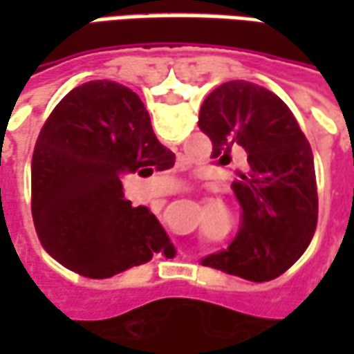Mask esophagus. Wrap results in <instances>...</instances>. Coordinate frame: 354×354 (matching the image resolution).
I'll return each instance as SVG.
<instances>
[{"mask_svg": "<svg viewBox=\"0 0 354 354\" xmlns=\"http://www.w3.org/2000/svg\"><path fill=\"white\" fill-rule=\"evenodd\" d=\"M172 193H176L174 189H169V192H165V195H172Z\"/></svg>", "mask_w": 354, "mask_h": 354, "instance_id": "34e87169", "label": "esophagus"}]
</instances>
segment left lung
I'll use <instances>...</instances> for the list:
<instances>
[{
	"mask_svg": "<svg viewBox=\"0 0 354 354\" xmlns=\"http://www.w3.org/2000/svg\"><path fill=\"white\" fill-rule=\"evenodd\" d=\"M199 129L212 140V157L246 153L233 192L243 223L227 250L201 263L254 282L271 281L299 260L317 230L315 161L305 134L284 102L250 81H227L208 94Z\"/></svg>",
	"mask_w": 354,
	"mask_h": 354,
	"instance_id": "8db88e82",
	"label": "left lung"
}]
</instances>
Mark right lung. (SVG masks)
Wrapping results in <instances>:
<instances>
[{
  "label": "right lung",
  "mask_w": 354,
  "mask_h": 354,
  "mask_svg": "<svg viewBox=\"0 0 354 354\" xmlns=\"http://www.w3.org/2000/svg\"><path fill=\"white\" fill-rule=\"evenodd\" d=\"M174 165L144 102L115 81L66 94L43 124L32 157V216L39 243L66 269L109 279L153 256H174L159 220L124 199L119 176Z\"/></svg>",
  "instance_id": "obj_1"
}]
</instances>
